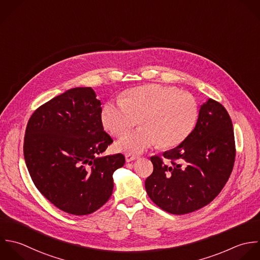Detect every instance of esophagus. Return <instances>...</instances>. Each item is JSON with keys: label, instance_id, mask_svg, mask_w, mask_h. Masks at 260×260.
I'll return each mask as SVG.
<instances>
[{"label": "esophagus", "instance_id": "34e87169", "mask_svg": "<svg viewBox=\"0 0 260 260\" xmlns=\"http://www.w3.org/2000/svg\"><path fill=\"white\" fill-rule=\"evenodd\" d=\"M139 158V156H136V155H131V154H126L125 155V161L126 162H132V161H135Z\"/></svg>", "mask_w": 260, "mask_h": 260}]
</instances>
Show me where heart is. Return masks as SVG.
<instances>
[{
	"instance_id": "1",
	"label": "heart",
	"mask_w": 260,
	"mask_h": 260,
	"mask_svg": "<svg viewBox=\"0 0 260 260\" xmlns=\"http://www.w3.org/2000/svg\"><path fill=\"white\" fill-rule=\"evenodd\" d=\"M198 114V103L189 93L151 84L125 91L119 101L105 102L101 120L110 134L120 137L139 118L142 127L120 139L116 149L127 154H141L158 144L162 148L181 144L192 132Z\"/></svg>"
}]
</instances>
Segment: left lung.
<instances>
[{
    "label": "left lung",
    "mask_w": 260,
    "mask_h": 260,
    "mask_svg": "<svg viewBox=\"0 0 260 260\" xmlns=\"http://www.w3.org/2000/svg\"><path fill=\"white\" fill-rule=\"evenodd\" d=\"M233 123L226 108L214 99L201 106L190 135L176 148L164 152V163L151 157L153 173L145 186L162 210L184 215L209 205L227 183L235 162Z\"/></svg>",
    "instance_id": "1"
}]
</instances>
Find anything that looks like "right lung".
Wrapping results in <instances>:
<instances>
[{"label": "right lung", "mask_w": 260, "mask_h": 260, "mask_svg": "<svg viewBox=\"0 0 260 260\" xmlns=\"http://www.w3.org/2000/svg\"><path fill=\"white\" fill-rule=\"evenodd\" d=\"M101 102L77 87L38 107L28 120L24 159L36 188L59 210L89 215L111 197L122 154L101 156L113 142L104 132Z\"/></svg>", "instance_id": "1"}]
</instances>
